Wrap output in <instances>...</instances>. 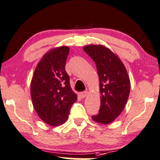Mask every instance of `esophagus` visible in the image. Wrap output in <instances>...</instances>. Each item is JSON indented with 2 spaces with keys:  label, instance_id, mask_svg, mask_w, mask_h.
Segmentation results:
<instances>
[{
  "label": "esophagus",
  "instance_id": "obj_1",
  "mask_svg": "<svg viewBox=\"0 0 160 160\" xmlns=\"http://www.w3.org/2000/svg\"><path fill=\"white\" fill-rule=\"evenodd\" d=\"M88 91H84V92H80L81 98H85V97H86L87 95H88Z\"/></svg>",
  "mask_w": 160,
  "mask_h": 160
}]
</instances>
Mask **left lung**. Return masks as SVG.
Listing matches in <instances>:
<instances>
[{"label":"left lung","instance_id":"8db88e82","mask_svg":"<svg viewBox=\"0 0 160 160\" xmlns=\"http://www.w3.org/2000/svg\"><path fill=\"white\" fill-rule=\"evenodd\" d=\"M84 51L95 62L100 83V109L92 118L97 123H110L121 115L127 102L129 77L121 60L107 47L90 45L84 47Z\"/></svg>","mask_w":160,"mask_h":160}]
</instances>
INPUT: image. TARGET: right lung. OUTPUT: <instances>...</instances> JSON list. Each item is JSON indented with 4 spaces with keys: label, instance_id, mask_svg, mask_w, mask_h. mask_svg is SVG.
I'll list each match as a JSON object with an SVG mask.
<instances>
[{
    "label": "right lung",
    "instance_id": "right-lung-1",
    "mask_svg": "<svg viewBox=\"0 0 160 160\" xmlns=\"http://www.w3.org/2000/svg\"><path fill=\"white\" fill-rule=\"evenodd\" d=\"M70 48L62 46L43 56L34 70L31 83L33 106L40 119L50 126L67 121L77 95L70 88L65 64Z\"/></svg>",
    "mask_w": 160,
    "mask_h": 160
}]
</instances>
